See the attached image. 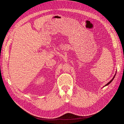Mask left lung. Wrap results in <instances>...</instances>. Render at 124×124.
<instances>
[{"mask_svg": "<svg viewBox=\"0 0 124 124\" xmlns=\"http://www.w3.org/2000/svg\"><path fill=\"white\" fill-rule=\"evenodd\" d=\"M116 73H115V75H114V76L113 78H112V80H111V81H110L109 82H108V83H107V84L106 85H104V86H103V87H104V86H106L108 85V84H110V83H111V82H112V81H113V79H114V78H115V75H116Z\"/></svg>", "mask_w": 124, "mask_h": 124, "instance_id": "1", "label": "left lung"}]
</instances>
